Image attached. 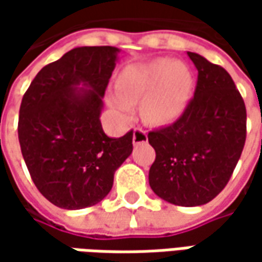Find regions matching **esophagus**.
<instances>
[{
	"label": "esophagus",
	"mask_w": 262,
	"mask_h": 262,
	"mask_svg": "<svg viewBox=\"0 0 262 262\" xmlns=\"http://www.w3.org/2000/svg\"><path fill=\"white\" fill-rule=\"evenodd\" d=\"M133 143H134V144H143V143H147V133L143 128H136V129H134Z\"/></svg>",
	"instance_id": "1"
}]
</instances>
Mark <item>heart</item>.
<instances>
[{
  "label": "heart",
  "mask_w": 262,
  "mask_h": 262,
  "mask_svg": "<svg viewBox=\"0 0 262 262\" xmlns=\"http://www.w3.org/2000/svg\"><path fill=\"white\" fill-rule=\"evenodd\" d=\"M192 80L179 61L156 59L126 67L118 78V92L107 96L111 106L129 116L131 105L141 100V115L150 124H169L184 114Z\"/></svg>",
  "instance_id": "1"
}]
</instances>
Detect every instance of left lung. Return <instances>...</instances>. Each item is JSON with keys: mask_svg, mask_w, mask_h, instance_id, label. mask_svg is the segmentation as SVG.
Returning <instances> with one entry per match:
<instances>
[{"mask_svg": "<svg viewBox=\"0 0 262 262\" xmlns=\"http://www.w3.org/2000/svg\"><path fill=\"white\" fill-rule=\"evenodd\" d=\"M198 71L194 97L170 125L148 133L153 192L170 204H207L226 186L247 138V109L225 68L186 52Z\"/></svg>", "mask_w": 262, "mask_h": 262, "instance_id": "1", "label": "left lung"}]
</instances>
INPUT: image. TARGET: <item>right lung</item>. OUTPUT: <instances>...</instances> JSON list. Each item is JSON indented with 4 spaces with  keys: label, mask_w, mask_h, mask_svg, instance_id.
Masks as SVG:
<instances>
[{
    "label": "right lung",
    "mask_w": 262,
    "mask_h": 262,
    "mask_svg": "<svg viewBox=\"0 0 262 262\" xmlns=\"http://www.w3.org/2000/svg\"><path fill=\"white\" fill-rule=\"evenodd\" d=\"M119 49L80 46L45 66L23 96L21 155L36 188L54 206H95L133 153V131L111 138L100 124L105 90Z\"/></svg>",
    "instance_id": "1"
}]
</instances>
